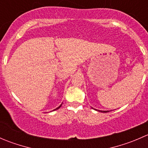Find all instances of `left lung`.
Returning a JSON list of instances; mask_svg holds the SVG:
<instances>
[{"label":"left lung","mask_w":148,"mask_h":148,"mask_svg":"<svg viewBox=\"0 0 148 148\" xmlns=\"http://www.w3.org/2000/svg\"><path fill=\"white\" fill-rule=\"evenodd\" d=\"M97 111H99V112H110V111H102V110H97Z\"/></svg>","instance_id":"obj_1"}]
</instances>
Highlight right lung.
I'll return each instance as SVG.
<instances>
[{
    "mask_svg": "<svg viewBox=\"0 0 148 148\" xmlns=\"http://www.w3.org/2000/svg\"><path fill=\"white\" fill-rule=\"evenodd\" d=\"M61 106H62V104H61V105H60V106H59V107H57V108H56V109H55V110H58V109H59V107H61Z\"/></svg>",
    "mask_w": 148,
    "mask_h": 148,
    "instance_id": "right-lung-1",
    "label": "right lung"
}]
</instances>
